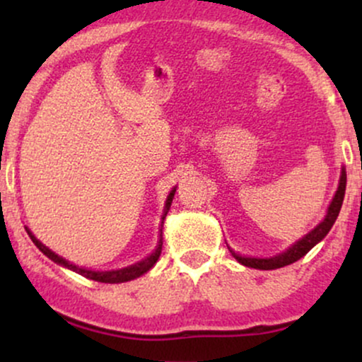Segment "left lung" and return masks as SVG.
<instances>
[{"label":"left lung","instance_id":"obj_1","mask_svg":"<svg viewBox=\"0 0 362 362\" xmlns=\"http://www.w3.org/2000/svg\"><path fill=\"white\" fill-rule=\"evenodd\" d=\"M346 182H347L346 168H342V172H340L339 189H337V192H335L334 199H332L330 206H328L325 219H323V221L320 223L315 230H311L308 235H305L301 240H298V242L294 243L293 247H289L286 252H282L276 257H269V259L242 257V255H238V253H235L233 250H230V252L233 253V257L240 262V264L247 265V267H252V269H260V271H272V269L284 267V265H289V264H293V262L300 260L301 257H305L306 253H308L311 248L315 247V245H317L318 242H322V240L327 236L328 231H330V228L334 226L335 219H337V216L340 213V207H342V202H344Z\"/></svg>","mask_w":362,"mask_h":362}]
</instances>
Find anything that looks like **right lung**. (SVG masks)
<instances>
[{
    "instance_id": "right-lung-1",
    "label": "right lung",
    "mask_w": 362,
    "mask_h": 362,
    "mask_svg": "<svg viewBox=\"0 0 362 362\" xmlns=\"http://www.w3.org/2000/svg\"><path fill=\"white\" fill-rule=\"evenodd\" d=\"M175 190L177 189H173L172 192L168 194L167 202H165L163 216H161V224H160L161 228H163V221H165V218H167L170 206H172V201H173V195H175ZM27 233H28V236H30L32 242L35 243V247L39 248V250L42 252L44 255H47L49 259L56 262V264H59V265H62V267L69 269V271L78 272L83 277H88V279H93V281H98V282H105V284H117V282L132 281V279H136V277H139V276H143V274H146L149 269H151L153 265L156 264V260L160 259L161 245H163V242H161V230H160V242H158L155 252H153L149 257H146V259H143L141 262H138V264H132V265H129V267H124V269H117V271H88V269L78 267V265L71 264V262L62 259V257L57 255V253H54L52 250H49V248L45 247L44 243H40L39 240H37L35 236L32 235L28 230H27Z\"/></svg>"
}]
</instances>
